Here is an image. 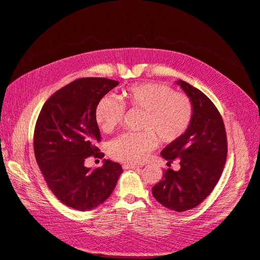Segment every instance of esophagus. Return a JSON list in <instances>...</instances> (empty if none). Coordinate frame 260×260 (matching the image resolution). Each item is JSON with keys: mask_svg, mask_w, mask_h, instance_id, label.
Here are the masks:
<instances>
[{"mask_svg": "<svg viewBox=\"0 0 260 260\" xmlns=\"http://www.w3.org/2000/svg\"><path fill=\"white\" fill-rule=\"evenodd\" d=\"M123 168H125V170H136V168H140V166L132 165V164H124Z\"/></svg>", "mask_w": 260, "mask_h": 260, "instance_id": "34e87169", "label": "esophagus"}]
</instances>
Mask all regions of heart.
I'll list each match as a JSON object with an SVG mask.
<instances>
[{
  "label": "heart",
  "mask_w": 260,
  "mask_h": 260,
  "mask_svg": "<svg viewBox=\"0 0 260 260\" xmlns=\"http://www.w3.org/2000/svg\"><path fill=\"white\" fill-rule=\"evenodd\" d=\"M118 99L103 96L95 107L94 117L100 129L110 134L122 123L124 107L142 112L140 133H128L111 142L108 153L115 160L141 164L154 148L156 142H178L194 117V106L184 93H177L165 84L137 83L120 90Z\"/></svg>",
  "instance_id": "b5f03b06"
}]
</instances>
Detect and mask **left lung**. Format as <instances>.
Here are the masks:
<instances>
[{
    "label": "left lung",
    "mask_w": 260,
    "mask_h": 260,
    "mask_svg": "<svg viewBox=\"0 0 260 260\" xmlns=\"http://www.w3.org/2000/svg\"><path fill=\"white\" fill-rule=\"evenodd\" d=\"M177 84L190 99L194 117L186 134L160 153L168 162L178 159L180 170L167 168L152 191L162 206L182 213L201 204L218 183L227 158V135L214 103L190 84Z\"/></svg>",
    "instance_id": "1"
}]
</instances>
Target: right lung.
I'll list each match as a JSON object with an SVG mask.
<instances>
[{
    "label": "right lung",
    "instance_id": "1",
    "mask_svg": "<svg viewBox=\"0 0 260 260\" xmlns=\"http://www.w3.org/2000/svg\"><path fill=\"white\" fill-rule=\"evenodd\" d=\"M117 85L105 77L78 78L54 93L36 120L33 143L40 170L58 201L76 210L104 203L123 172L110 159L95 170L84 166L89 156L104 157L96 147L101 133L94 112L99 101Z\"/></svg>",
    "mask_w": 260,
    "mask_h": 260
}]
</instances>
